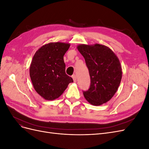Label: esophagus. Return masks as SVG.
Instances as JSON below:
<instances>
[{
    "instance_id": "obj_1",
    "label": "esophagus",
    "mask_w": 149,
    "mask_h": 149,
    "mask_svg": "<svg viewBox=\"0 0 149 149\" xmlns=\"http://www.w3.org/2000/svg\"><path fill=\"white\" fill-rule=\"evenodd\" d=\"M72 78H73L74 82L76 81V78H76V74H74V75L72 76Z\"/></svg>"
}]
</instances>
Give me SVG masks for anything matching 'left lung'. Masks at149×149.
I'll use <instances>...</instances> for the list:
<instances>
[{
	"label": "left lung",
	"mask_w": 149,
	"mask_h": 149,
	"mask_svg": "<svg viewBox=\"0 0 149 149\" xmlns=\"http://www.w3.org/2000/svg\"><path fill=\"white\" fill-rule=\"evenodd\" d=\"M78 49L83 56L90 76V86L83 91L90 104L100 106L109 101L118 90L122 78L119 60L104 45H80Z\"/></svg>",
	"instance_id": "left-lung-1"
}]
</instances>
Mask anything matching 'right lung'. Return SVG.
I'll use <instances>...</instances> for the list:
<instances>
[{
  "instance_id": "obj_1",
  "label": "right lung",
  "mask_w": 149,
  "mask_h": 149,
  "mask_svg": "<svg viewBox=\"0 0 149 149\" xmlns=\"http://www.w3.org/2000/svg\"><path fill=\"white\" fill-rule=\"evenodd\" d=\"M70 45L61 42L45 45L35 53L30 76L35 91L47 100L60 97L73 80L65 72L63 56Z\"/></svg>"
}]
</instances>
